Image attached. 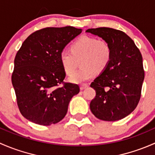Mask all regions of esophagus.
Wrapping results in <instances>:
<instances>
[{
	"label": "esophagus",
	"instance_id": "34e87169",
	"mask_svg": "<svg viewBox=\"0 0 155 155\" xmlns=\"http://www.w3.org/2000/svg\"><path fill=\"white\" fill-rule=\"evenodd\" d=\"M89 87V84H81V87H80V89H81V90H84V89H86L87 87Z\"/></svg>",
	"mask_w": 155,
	"mask_h": 155
}]
</instances>
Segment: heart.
<instances>
[{"label":"heart","instance_id":"1","mask_svg":"<svg viewBox=\"0 0 155 155\" xmlns=\"http://www.w3.org/2000/svg\"><path fill=\"white\" fill-rule=\"evenodd\" d=\"M111 56V48L107 42L92 36H83L73 43L71 49H63L60 59L66 74H71L76 69L78 59L82 57V68L69 78L71 82L81 84L93 78L96 71L104 70L110 61Z\"/></svg>","mask_w":155,"mask_h":155}]
</instances>
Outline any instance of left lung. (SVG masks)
Wrapping results in <instances>:
<instances>
[{"instance_id": "8db88e82", "label": "left lung", "mask_w": 155, "mask_h": 155, "mask_svg": "<svg viewBox=\"0 0 155 155\" xmlns=\"http://www.w3.org/2000/svg\"><path fill=\"white\" fill-rule=\"evenodd\" d=\"M86 32L101 37L112 51L107 67L91 84L96 95L89 107L101 120H120L134 110L140 99L145 77L142 54L134 42L121 30L98 28Z\"/></svg>"}]
</instances>
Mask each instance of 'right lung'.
Returning <instances> with one entry per match:
<instances>
[{
  "label": "right lung",
  "instance_id": "obj_1",
  "mask_svg": "<svg viewBox=\"0 0 155 155\" xmlns=\"http://www.w3.org/2000/svg\"><path fill=\"white\" fill-rule=\"evenodd\" d=\"M74 27L46 28L30 34L17 52L14 60L12 84L22 116L40 125L61 121L74 95L77 84L64 83L66 72L60 52L81 34ZM64 84L63 87H59Z\"/></svg>",
  "mask_w": 155,
  "mask_h": 155
}]
</instances>
